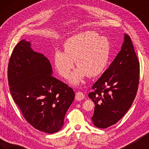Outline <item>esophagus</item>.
<instances>
[{
	"label": "esophagus",
	"mask_w": 149,
	"mask_h": 149,
	"mask_svg": "<svg viewBox=\"0 0 149 149\" xmlns=\"http://www.w3.org/2000/svg\"><path fill=\"white\" fill-rule=\"evenodd\" d=\"M85 95L83 94V92L81 91H78V92L76 93V95H75V99L78 101H81L82 100L84 99Z\"/></svg>",
	"instance_id": "34e87169"
}]
</instances>
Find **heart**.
Returning a JSON list of instances; mask_svg holds the SVG:
<instances>
[{"instance_id":"heart-1","label":"heart","mask_w":149,"mask_h":149,"mask_svg":"<svg viewBox=\"0 0 149 149\" xmlns=\"http://www.w3.org/2000/svg\"><path fill=\"white\" fill-rule=\"evenodd\" d=\"M111 52L110 40L99 36L93 31H85L67 38L63 44V52L56 51L53 63L57 72L67 79L75 61L78 68L71 74L70 82L79 85L85 77H94L100 74L109 64Z\"/></svg>"}]
</instances>
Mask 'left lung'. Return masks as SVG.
I'll return each instance as SVG.
<instances>
[{"label":"left lung","instance_id":"left-lung-1","mask_svg":"<svg viewBox=\"0 0 149 149\" xmlns=\"http://www.w3.org/2000/svg\"><path fill=\"white\" fill-rule=\"evenodd\" d=\"M139 75V61L131 38L125 34L120 52L88 95L95 104L91 119L95 127L107 128L125 115L137 93Z\"/></svg>","mask_w":149,"mask_h":149}]
</instances>
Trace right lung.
Segmentation results:
<instances>
[{
    "label": "right lung",
    "instance_id": "1",
    "mask_svg": "<svg viewBox=\"0 0 149 149\" xmlns=\"http://www.w3.org/2000/svg\"><path fill=\"white\" fill-rule=\"evenodd\" d=\"M49 60L34 52L30 42L20 40L8 64V82L14 102L25 119L39 131L60 130L74 98L71 87L52 76Z\"/></svg>",
    "mask_w": 149,
    "mask_h": 149
}]
</instances>
